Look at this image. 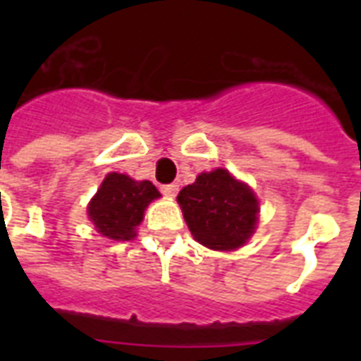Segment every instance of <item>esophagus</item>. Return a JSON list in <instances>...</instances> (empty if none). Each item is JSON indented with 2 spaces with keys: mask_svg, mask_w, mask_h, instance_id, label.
I'll use <instances>...</instances> for the list:
<instances>
[{
  "mask_svg": "<svg viewBox=\"0 0 361 361\" xmlns=\"http://www.w3.org/2000/svg\"><path fill=\"white\" fill-rule=\"evenodd\" d=\"M161 191H163V195H166V197L174 198L176 195H178V191H180V185H178V183H169V185L161 187Z\"/></svg>",
  "mask_w": 361,
  "mask_h": 361,
  "instance_id": "34e87169",
  "label": "esophagus"
}]
</instances>
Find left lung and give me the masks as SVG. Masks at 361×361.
<instances>
[{
  "label": "left lung",
  "instance_id": "8db88e82",
  "mask_svg": "<svg viewBox=\"0 0 361 361\" xmlns=\"http://www.w3.org/2000/svg\"><path fill=\"white\" fill-rule=\"evenodd\" d=\"M185 223L195 240L214 251L245 245L258 221V198L247 183L225 169L198 174L178 195Z\"/></svg>",
  "mask_w": 361,
  "mask_h": 361
}]
</instances>
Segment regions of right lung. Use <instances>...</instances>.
<instances>
[{
  "label": "right lung",
  "instance_id": "obj_1",
  "mask_svg": "<svg viewBox=\"0 0 361 361\" xmlns=\"http://www.w3.org/2000/svg\"><path fill=\"white\" fill-rule=\"evenodd\" d=\"M161 197L152 181H136L125 174L110 172L87 204V215L99 234L110 240H133L144 219L147 204Z\"/></svg>",
  "mask_w": 361,
  "mask_h": 361
}]
</instances>
